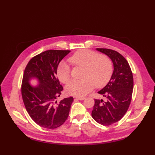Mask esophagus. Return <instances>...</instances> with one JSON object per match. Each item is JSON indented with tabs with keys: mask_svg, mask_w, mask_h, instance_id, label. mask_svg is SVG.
<instances>
[{
	"mask_svg": "<svg viewBox=\"0 0 155 155\" xmlns=\"http://www.w3.org/2000/svg\"><path fill=\"white\" fill-rule=\"evenodd\" d=\"M75 99L78 101H82L85 99V97H75Z\"/></svg>",
	"mask_w": 155,
	"mask_h": 155,
	"instance_id": "1",
	"label": "esophagus"
}]
</instances>
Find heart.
<instances>
[{
	"label": "heart",
	"instance_id": "1",
	"mask_svg": "<svg viewBox=\"0 0 155 155\" xmlns=\"http://www.w3.org/2000/svg\"><path fill=\"white\" fill-rule=\"evenodd\" d=\"M74 66L83 68L82 79L73 80L67 85L68 94L83 97L90 92L94 87L102 88L110 81L113 73V63L109 56L99 54L88 50L76 51L68 59ZM56 75L63 84L67 83L70 79L68 65L61 63L56 70Z\"/></svg>",
	"mask_w": 155,
	"mask_h": 155
}]
</instances>
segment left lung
<instances>
[{"label": "left lung", "mask_w": 155, "mask_h": 155, "mask_svg": "<svg viewBox=\"0 0 155 155\" xmlns=\"http://www.w3.org/2000/svg\"><path fill=\"white\" fill-rule=\"evenodd\" d=\"M97 50L111 59L114 71L107 85L98 92L105 100L94 99L92 116L98 123L110 126L120 120L128 110L132 99L133 76L127 61L119 53L106 48Z\"/></svg>", "instance_id": "left-lung-1"}]
</instances>
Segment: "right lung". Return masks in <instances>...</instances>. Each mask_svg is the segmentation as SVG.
Masks as SVG:
<instances>
[{
	"label": "right lung",
	"mask_w": 155,
	"mask_h": 155,
	"mask_svg": "<svg viewBox=\"0 0 155 155\" xmlns=\"http://www.w3.org/2000/svg\"><path fill=\"white\" fill-rule=\"evenodd\" d=\"M70 50H47L32 57L24 70L21 94L24 105L31 118L35 123L46 129L60 127L67 119L72 97L60 102L56 101L60 96L63 87L56 77V70ZM36 78L39 85L32 87L28 82Z\"/></svg>",
	"instance_id": "right-lung-1"
}]
</instances>
